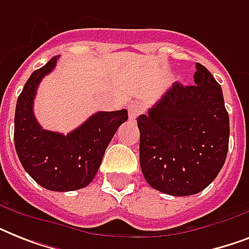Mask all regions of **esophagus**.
Returning <instances> with one entry per match:
<instances>
[{
    "label": "esophagus",
    "instance_id": "1",
    "mask_svg": "<svg viewBox=\"0 0 249 249\" xmlns=\"http://www.w3.org/2000/svg\"><path fill=\"white\" fill-rule=\"evenodd\" d=\"M128 111H129V117L133 120V119H136L138 115L143 113L144 106L142 105V103H140V102H133V103L129 105Z\"/></svg>",
    "mask_w": 249,
    "mask_h": 249
}]
</instances>
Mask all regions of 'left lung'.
Here are the masks:
<instances>
[{
	"instance_id": "8db88e82",
	"label": "left lung",
	"mask_w": 249,
	"mask_h": 249,
	"mask_svg": "<svg viewBox=\"0 0 249 249\" xmlns=\"http://www.w3.org/2000/svg\"><path fill=\"white\" fill-rule=\"evenodd\" d=\"M137 121L141 168L151 187L187 196L220 173L229 150V113L221 85L204 66L196 63L194 85L174 83Z\"/></svg>"
}]
</instances>
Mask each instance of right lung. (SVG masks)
I'll return each instance as SVG.
<instances>
[{
  "instance_id": "right-lung-1",
  "label": "right lung",
  "mask_w": 249,
  "mask_h": 249,
  "mask_svg": "<svg viewBox=\"0 0 249 249\" xmlns=\"http://www.w3.org/2000/svg\"><path fill=\"white\" fill-rule=\"evenodd\" d=\"M58 58L36 70L25 83L15 108L14 142L21 165L38 185L52 191H73L93 181L106 148L128 120V111L94 113L67 136L42 129L33 113V99Z\"/></svg>"
}]
</instances>
